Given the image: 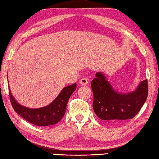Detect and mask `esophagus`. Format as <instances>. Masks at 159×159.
Masks as SVG:
<instances>
[{
	"label": "esophagus",
	"instance_id": "obj_1",
	"mask_svg": "<svg viewBox=\"0 0 159 159\" xmlns=\"http://www.w3.org/2000/svg\"><path fill=\"white\" fill-rule=\"evenodd\" d=\"M88 80L86 78V77H82V79L80 80V84L81 85H84V86H85V85H86L88 84Z\"/></svg>",
	"mask_w": 159,
	"mask_h": 159
}]
</instances>
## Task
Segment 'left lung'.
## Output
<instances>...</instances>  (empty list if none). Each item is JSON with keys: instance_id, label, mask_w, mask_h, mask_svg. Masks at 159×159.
<instances>
[{"instance_id": "left-lung-1", "label": "left lung", "mask_w": 159, "mask_h": 159, "mask_svg": "<svg viewBox=\"0 0 159 159\" xmlns=\"http://www.w3.org/2000/svg\"><path fill=\"white\" fill-rule=\"evenodd\" d=\"M92 80L93 108L99 118L106 122H118L133 118L145 102L148 95V80H143L134 92H116L104 75L97 73Z\"/></svg>"}]
</instances>
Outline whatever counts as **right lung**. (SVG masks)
<instances>
[{
	"label": "right lung",
	"mask_w": 159,
	"mask_h": 159,
	"mask_svg": "<svg viewBox=\"0 0 159 159\" xmlns=\"http://www.w3.org/2000/svg\"><path fill=\"white\" fill-rule=\"evenodd\" d=\"M76 84L66 86L52 102L40 109H29L20 105L14 100L10 90L9 95L14 110L32 125L37 126H49L57 124L61 120L66 113L68 101L72 93L75 91Z\"/></svg>",
	"instance_id": "1"
}]
</instances>
